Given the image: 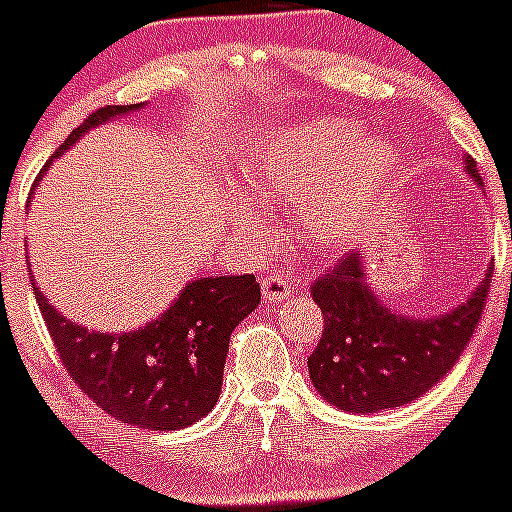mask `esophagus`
<instances>
[{
    "mask_svg": "<svg viewBox=\"0 0 512 512\" xmlns=\"http://www.w3.org/2000/svg\"><path fill=\"white\" fill-rule=\"evenodd\" d=\"M261 291L266 300H283L293 293V286L291 281L283 276H266L261 283Z\"/></svg>",
    "mask_w": 512,
    "mask_h": 512,
    "instance_id": "34e87169",
    "label": "esophagus"
}]
</instances>
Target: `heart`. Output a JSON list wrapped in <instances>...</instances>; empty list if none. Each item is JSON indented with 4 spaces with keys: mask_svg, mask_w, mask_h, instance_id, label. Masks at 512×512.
I'll use <instances>...</instances> for the list:
<instances>
[{
    "mask_svg": "<svg viewBox=\"0 0 512 512\" xmlns=\"http://www.w3.org/2000/svg\"><path fill=\"white\" fill-rule=\"evenodd\" d=\"M399 150L387 138H365L345 120H313L268 140L244 167V194L261 204L300 202L305 244L320 251L350 246L365 229L379 192L399 170ZM241 234H261V217L231 207Z\"/></svg>",
    "mask_w": 512,
    "mask_h": 512,
    "instance_id": "heart-1",
    "label": "heart"
}]
</instances>
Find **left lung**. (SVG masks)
<instances>
[{"label": "left lung", "mask_w": 512, "mask_h": 512, "mask_svg": "<svg viewBox=\"0 0 512 512\" xmlns=\"http://www.w3.org/2000/svg\"><path fill=\"white\" fill-rule=\"evenodd\" d=\"M463 172L483 187L471 157H463ZM365 268V256L352 251L313 283L310 295L323 310L325 330L308 357V374L333 407L377 414L414 402L451 372L486 308L493 271L456 308L414 318L374 293Z\"/></svg>", "instance_id": "obj_1"}]
</instances>
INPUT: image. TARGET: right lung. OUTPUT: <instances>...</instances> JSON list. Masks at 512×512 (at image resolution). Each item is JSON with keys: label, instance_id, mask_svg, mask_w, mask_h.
<instances>
[{"label": "right lung", "instance_id": "obj_1", "mask_svg": "<svg viewBox=\"0 0 512 512\" xmlns=\"http://www.w3.org/2000/svg\"><path fill=\"white\" fill-rule=\"evenodd\" d=\"M140 108L142 103L108 105L88 115L46 162L34 187L51 162L88 130ZM31 286L63 367L78 387L103 412L150 431L184 429L212 412L221 392L231 330L261 303V288L251 273L194 278L155 320L128 333H103L73 323L36 283Z\"/></svg>", "mask_w": 512, "mask_h": 512}]
</instances>
